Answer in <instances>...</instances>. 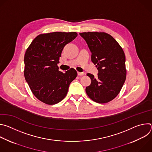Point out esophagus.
I'll use <instances>...</instances> for the list:
<instances>
[{
    "mask_svg": "<svg viewBox=\"0 0 152 152\" xmlns=\"http://www.w3.org/2000/svg\"><path fill=\"white\" fill-rule=\"evenodd\" d=\"M85 73H83V72H77V75H79V76H82V75H83Z\"/></svg>",
    "mask_w": 152,
    "mask_h": 152,
    "instance_id": "esophagus-1",
    "label": "esophagus"
}]
</instances>
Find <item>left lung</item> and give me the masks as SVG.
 Masks as SVG:
<instances>
[{
    "label": "left lung",
    "instance_id": "8db88e82",
    "mask_svg": "<svg viewBox=\"0 0 152 152\" xmlns=\"http://www.w3.org/2000/svg\"><path fill=\"white\" fill-rule=\"evenodd\" d=\"M91 52V61L96 65L98 77L87 73L91 80L85 91L88 97L99 103H107L120 93L126 77V58L117 41L104 32L80 33Z\"/></svg>",
    "mask_w": 152,
    "mask_h": 152
}]
</instances>
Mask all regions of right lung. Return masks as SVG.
I'll list each match as a JSON object with an SVG mask.
<instances>
[{"label": "right lung", "instance_id": "right-lung-1", "mask_svg": "<svg viewBox=\"0 0 152 152\" xmlns=\"http://www.w3.org/2000/svg\"><path fill=\"white\" fill-rule=\"evenodd\" d=\"M77 35L75 32H55L38 35L26 51L24 75L34 95L42 102L55 104L66 96L76 77L74 69L63 73L57 64L62 51Z\"/></svg>", "mask_w": 152, "mask_h": 152}]
</instances>
